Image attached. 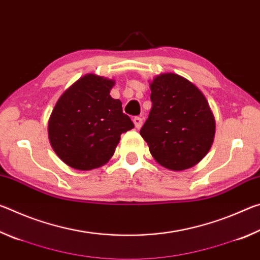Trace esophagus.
Masks as SVG:
<instances>
[{"label":"esophagus","instance_id":"34e87169","mask_svg":"<svg viewBox=\"0 0 260 260\" xmlns=\"http://www.w3.org/2000/svg\"><path fill=\"white\" fill-rule=\"evenodd\" d=\"M133 122H134V125H135V127L136 128H141V127H142V124H143V119L141 117H134L133 118Z\"/></svg>","mask_w":260,"mask_h":260}]
</instances>
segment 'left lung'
<instances>
[{
  "mask_svg": "<svg viewBox=\"0 0 260 260\" xmlns=\"http://www.w3.org/2000/svg\"><path fill=\"white\" fill-rule=\"evenodd\" d=\"M150 88L152 107L140 134L161 166L190 169L213 142L215 121L208 101L195 85L174 73L156 77Z\"/></svg>",
  "mask_w": 260,
  "mask_h": 260,
  "instance_id": "1",
  "label": "left lung"
}]
</instances>
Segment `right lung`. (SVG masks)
Wrapping results in <instances>:
<instances>
[{
	"label": "right lung",
	"mask_w": 260,
	"mask_h": 260,
	"mask_svg": "<svg viewBox=\"0 0 260 260\" xmlns=\"http://www.w3.org/2000/svg\"><path fill=\"white\" fill-rule=\"evenodd\" d=\"M114 82L95 74L79 79L52 110L48 134L51 147L73 169L93 170L113 155L120 135L134 127L121 102L110 96Z\"/></svg>",
	"instance_id": "right-lung-1"
}]
</instances>
